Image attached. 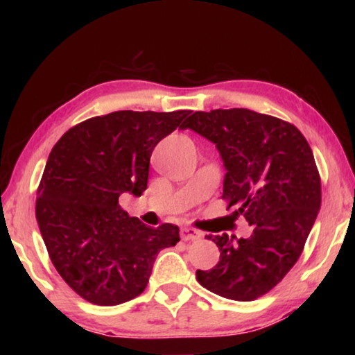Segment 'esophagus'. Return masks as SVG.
Masks as SVG:
<instances>
[{"mask_svg": "<svg viewBox=\"0 0 355 355\" xmlns=\"http://www.w3.org/2000/svg\"><path fill=\"white\" fill-rule=\"evenodd\" d=\"M180 236H182L183 241H196V239L202 238V233L199 230H196V228L184 227L182 228V232H180Z\"/></svg>", "mask_w": 355, "mask_h": 355, "instance_id": "esophagus-1", "label": "esophagus"}]
</instances>
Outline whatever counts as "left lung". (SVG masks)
I'll return each mask as SVG.
<instances>
[{"mask_svg": "<svg viewBox=\"0 0 355 355\" xmlns=\"http://www.w3.org/2000/svg\"><path fill=\"white\" fill-rule=\"evenodd\" d=\"M182 128L214 144L227 171L222 199L254 228L249 238L208 236L220 257L197 280L222 297L254 300L294 266L320 213L313 152L294 125L244 107L196 111Z\"/></svg>", "mask_w": 355, "mask_h": 355, "instance_id": "1", "label": "left lung"}]
</instances>
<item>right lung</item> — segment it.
Returning a JSON list of instances; mask_svg holds the SVG:
<instances>
[{"label":"right lung","instance_id":"add662e5","mask_svg":"<svg viewBox=\"0 0 355 355\" xmlns=\"http://www.w3.org/2000/svg\"><path fill=\"white\" fill-rule=\"evenodd\" d=\"M191 111H116L70 128L42 175L35 218L56 271L95 305L146 290L156 255L180 241L178 227H147L119 197L147 189L150 156Z\"/></svg>","mask_w":355,"mask_h":355}]
</instances>
